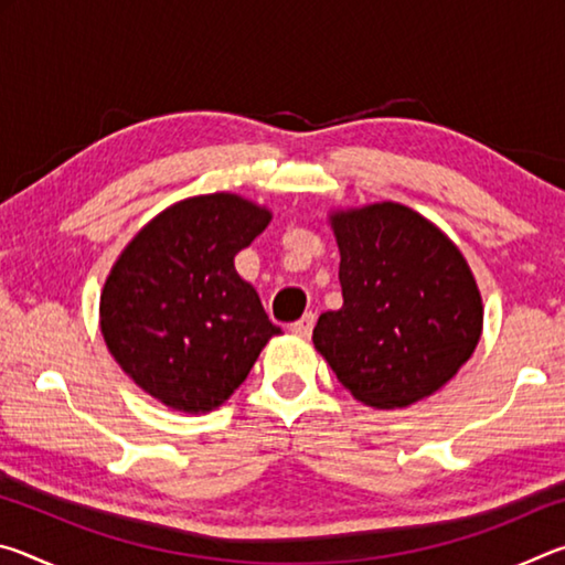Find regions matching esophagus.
Here are the masks:
<instances>
[{
  "mask_svg": "<svg viewBox=\"0 0 565 565\" xmlns=\"http://www.w3.org/2000/svg\"><path fill=\"white\" fill-rule=\"evenodd\" d=\"M313 321H317L313 313H303L299 321L291 323V333H294V337H299V339H309L311 329H313Z\"/></svg>",
  "mask_w": 565,
  "mask_h": 565,
  "instance_id": "1",
  "label": "esophagus"
}]
</instances>
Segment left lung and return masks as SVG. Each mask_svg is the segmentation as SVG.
Wrapping results in <instances>:
<instances>
[{"instance_id": "obj_1", "label": "left lung", "mask_w": 565, "mask_h": 565, "mask_svg": "<svg viewBox=\"0 0 565 565\" xmlns=\"http://www.w3.org/2000/svg\"><path fill=\"white\" fill-rule=\"evenodd\" d=\"M343 306L321 313L313 347L353 398L404 408L436 394L471 359L483 303L441 228L404 204L333 212Z\"/></svg>"}]
</instances>
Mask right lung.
Masks as SVG:
<instances>
[{
  "label": "right lung",
  "instance_id": "1",
  "mask_svg": "<svg viewBox=\"0 0 565 565\" xmlns=\"http://www.w3.org/2000/svg\"><path fill=\"white\" fill-rule=\"evenodd\" d=\"M269 222V209L244 196H191L151 218L111 266L99 301L104 341L124 374L164 406H222L281 333L234 269Z\"/></svg>",
  "mask_w": 565,
  "mask_h": 565
}]
</instances>
